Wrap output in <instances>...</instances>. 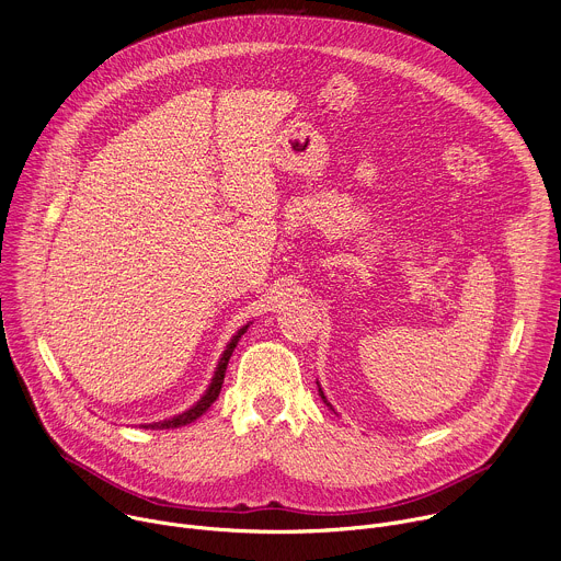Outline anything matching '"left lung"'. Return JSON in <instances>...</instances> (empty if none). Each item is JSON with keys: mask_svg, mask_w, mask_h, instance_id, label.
<instances>
[{"mask_svg": "<svg viewBox=\"0 0 561 561\" xmlns=\"http://www.w3.org/2000/svg\"><path fill=\"white\" fill-rule=\"evenodd\" d=\"M317 386H319V383H317ZM319 394H322V399H324V404H327V407H331V404H329V399H327V394H324V390H322V388H319ZM331 409H333V407H331Z\"/></svg>", "mask_w": 561, "mask_h": 561, "instance_id": "obj_1", "label": "left lung"}]
</instances>
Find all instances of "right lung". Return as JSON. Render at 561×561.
<instances>
[{
    "label": "right lung",
    "mask_w": 561,
    "mask_h": 561,
    "mask_svg": "<svg viewBox=\"0 0 561 561\" xmlns=\"http://www.w3.org/2000/svg\"><path fill=\"white\" fill-rule=\"evenodd\" d=\"M253 322H249L247 327H242L239 329L232 337H230V342L226 344V351L221 353V357H219V362H217V368H215V375H213V379H210V383H208V388H206V392L197 399V402L188 409V411H184V413H180V415H175V417H169V420H164V422H152V424H141V428H150V431H164V428H180V426H186V424H191V422H195L197 417H202L210 407H213V402L215 399L219 397V390H221V383H224V375H226V366H228V359H230V355H232V351H234V346H237V342L242 340V335L249 331V327H251Z\"/></svg>",
    "instance_id": "obj_1"
}]
</instances>
